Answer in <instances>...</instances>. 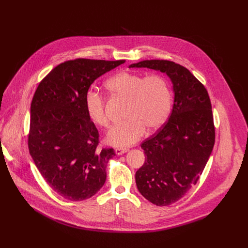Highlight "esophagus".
<instances>
[{
    "instance_id": "1",
    "label": "esophagus",
    "mask_w": 248,
    "mask_h": 248,
    "mask_svg": "<svg viewBox=\"0 0 248 248\" xmlns=\"http://www.w3.org/2000/svg\"><path fill=\"white\" fill-rule=\"evenodd\" d=\"M127 151H128L127 148H116L115 149V152H116L117 155H123L124 153H125Z\"/></svg>"
}]
</instances>
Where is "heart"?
Returning a JSON list of instances; mask_svg holds the SVG:
<instances>
[{
  "mask_svg": "<svg viewBox=\"0 0 248 248\" xmlns=\"http://www.w3.org/2000/svg\"><path fill=\"white\" fill-rule=\"evenodd\" d=\"M113 95L126 100L124 124L115 125L107 134V142L117 147L132 145L145 132L155 130L167 121L172 104L169 81L161 75L145 76L134 72H120L105 83ZM84 108L89 120L100 127H108L105 98L88 90L84 95Z\"/></svg>",
  "mask_w": 248,
  "mask_h": 248,
  "instance_id": "obj_1",
  "label": "heart"
}]
</instances>
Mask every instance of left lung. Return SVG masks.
I'll return each mask as SVG.
<instances>
[{
    "label": "left lung",
    "mask_w": 248,
    "mask_h": 248,
    "mask_svg": "<svg viewBox=\"0 0 248 248\" xmlns=\"http://www.w3.org/2000/svg\"><path fill=\"white\" fill-rule=\"evenodd\" d=\"M129 67L160 70L173 84L170 119L141 143L146 157L135 173L142 196L157 206H168L197 184L213 150L215 125L210 97L189 70L174 62L146 60Z\"/></svg>",
    "instance_id": "8db88e82"
}]
</instances>
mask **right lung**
<instances>
[{
	"mask_svg": "<svg viewBox=\"0 0 248 248\" xmlns=\"http://www.w3.org/2000/svg\"><path fill=\"white\" fill-rule=\"evenodd\" d=\"M124 60L65 61L40 81L30 106L29 153L49 186L62 197L81 201L96 194L116 153L99 149V132L84 108L96 78Z\"/></svg>",
	"mask_w": 248,
	"mask_h": 248,
	"instance_id": "right-lung-1",
	"label": "right lung"
}]
</instances>
